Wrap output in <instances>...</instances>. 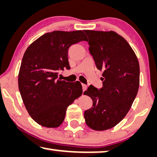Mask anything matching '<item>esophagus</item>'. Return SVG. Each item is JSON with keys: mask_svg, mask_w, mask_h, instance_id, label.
Segmentation results:
<instances>
[{"mask_svg": "<svg viewBox=\"0 0 157 157\" xmlns=\"http://www.w3.org/2000/svg\"><path fill=\"white\" fill-rule=\"evenodd\" d=\"M82 89H83V92L86 90V88H87V86L84 84H82Z\"/></svg>", "mask_w": 157, "mask_h": 157, "instance_id": "34e87169", "label": "esophagus"}]
</instances>
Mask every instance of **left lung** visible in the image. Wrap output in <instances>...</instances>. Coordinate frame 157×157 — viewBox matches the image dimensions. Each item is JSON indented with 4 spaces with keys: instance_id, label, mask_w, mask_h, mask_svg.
<instances>
[{
    "instance_id": "1",
    "label": "left lung",
    "mask_w": 157,
    "mask_h": 157,
    "mask_svg": "<svg viewBox=\"0 0 157 157\" xmlns=\"http://www.w3.org/2000/svg\"><path fill=\"white\" fill-rule=\"evenodd\" d=\"M84 31L96 68L103 71V87L90 85L84 92L93 101L84 117L93 130H108L125 117L135 100L140 84L139 62L128 42L114 31Z\"/></svg>"
}]
</instances>
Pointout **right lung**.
I'll return each instance as SVG.
<instances>
[{
  "mask_svg": "<svg viewBox=\"0 0 157 157\" xmlns=\"http://www.w3.org/2000/svg\"><path fill=\"white\" fill-rule=\"evenodd\" d=\"M87 41L82 31H54L40 37L26 49L18 75L22 101L31 118L40 125L56 128L67 108L82 94L79 81L58 79V72L70 68L68 48Z\"/></svg>",
  "mask_w": 157,
  "mask_h": 157,
  "instance_id": "1",
  "label": "right lung"
}]
</instances>
